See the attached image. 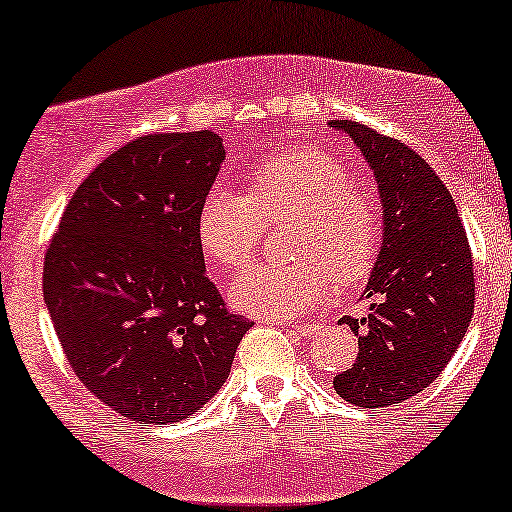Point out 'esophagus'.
<instances>
[{
  "instance_id": "esophagus-1",
  "label": "esophagus",
  "mask_w": 512,
  "mask_h": 512,
  "mask_svg": "<svg viewBox=\"0 0 512 512\" xmlns=\"http://www.w3.org/2000/svg\"><path fill=\"white\" fill-rule=\"evenodd\" d=\"M286 329H293L295 334L300 336H315L319 331V324L317 322H305V324H288Z\"/></svg>"
}]
</instances>
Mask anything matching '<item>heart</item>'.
Here are the masks:
<instances>
[{
    "label": "heart",
    "instance_id": "b5f03b06",
    "mask_svg": "<svg viewBox=\"0 0 512 512\" xmlns=\"http://www.w3.org/2000/svg\"><path fill=\"white\" fill-rule=\"evenodd\" d=\"M298 221L293 264H252L229 286L233 310L291 319L338 283L365 279L379 250V209L353 171L322 150H288L250 171V193L217 186L197 212V243L209 262L243 267L267 231Z\"/></svg>",
    "mask_w": 512,
    "mask_h": 512
}]
</instances>
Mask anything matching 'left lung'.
<instances>
[{"mask_svg": "<svg viewBox=\"0 0 512 512\" xmlns=\"http://www.w3.org/2000/svg\"><path fill=\"white\" fill-rule=\"evenodd\" d=\"M329 126L353 138L384 209L365 286L372 312L341 319L360 350L334 389L360 408H386L427 389L465 338L474 312L472 252L451 193L415 150L355 121Z\"/></svg>", "mask_w": 512, "mask_h": 512, "instance_id": "obj_1", "label": "left lung"}]
</instances>
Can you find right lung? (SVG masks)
<instances>
[{
    "label": "right lung",
    "instance_id": "obj_1",
    "mask_svg": "<svg viewBox=\"0 0 512 512\" xmlns=\"http://www.w3.org/2000/svg\"><path fill=\"white\" fill-rule=\"evenodd\" d=\"M224 157L214 131L119 147L80 183L47 248L42 293L73 372L138 424L209 403L252 326L224 310L197 243Z\"/></svg>",
    "mask_w": 512,
    "mask_h": 512
}]
</instances>
